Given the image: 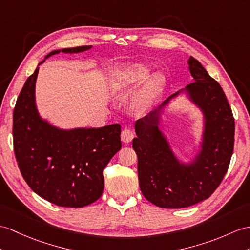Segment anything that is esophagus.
I'll return each mask as SVG.
<instances>
[{"mask_svg":"<svg viewBox=\"0 0 250 250\" xmlns=\"http://www.w3.org/2000/svg\"><path fill=\"white\" fill-rule=\"evenodd\" d=\"M133 139V132L130 129H124L121 133V140L124 143H129Z\"/></svg>","mask_w":250,"mask_h":250,"instance_id":"34e87169","label":"esophagus"}]
</instances>
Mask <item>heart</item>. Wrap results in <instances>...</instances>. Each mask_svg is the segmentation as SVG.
Wrapping results in <instances>:
<instances>
[{
	"mask_svg": "<svg viewBox=\"0 0 250 250\" xmlns=\"http://www.w3.org/2000/svg\"><path fill=\"white\" fill-rule=\"evenodd\" d=\"M149 73V66L143 63L127 64L115 73L112 83V91L115 95H128L142 83L133 101V107L138 113L148 111L162 93L163 75L161 73H154L148 77Z\"/></svg>",
	"mask_w": 250,
	"mask_h": 250,
	"instance_id": "obj_1",
	"label": "heart"
}]
</instances>
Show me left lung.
Here are the masks:
<instances>
[{"mask_svg":"<svg viewBox=\"0 0 250 250\" xmlns=\"http://www.w3.org/2000/svg\"><path fill=\"white\" fill-rule=\"evenodd\" d=\"M192 83L135 123L132 147L138 156L139 185L144 197L160 208L180 209L209 198L226 174L234 145V119L222 87L190 56ZM184 96L202 113L198 149L186 162L174 153L160 128L165 109Z\"/></svg>","mask_w":250,"mask_h":250,"instance_id":"left-lung-1","label":"left lung"}]
</instances>
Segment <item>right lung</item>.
<instances>
[{
    "label": "right lung",
    "mask_w": 250,
    "mask_h": 250,
    "mask_svg": "<svg viewBox=\"0 0 250 250\" xmlns=\"http://www.w3.org/2000/svg\"><path fill=\"white\" fill-rule=\"evenodd\" d=\"M92 45L48 53L24 83L14 110V146L24 180L47 202L82 208L96 202L104 190L103 169L122 147L121 125L64 129L42 118L36 103L39 65L59 53L77 54Z\"/></svg>",
    "instance_id": "add662e5"
}]
</instances>
